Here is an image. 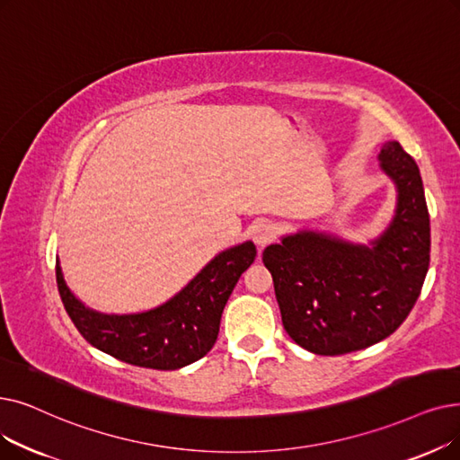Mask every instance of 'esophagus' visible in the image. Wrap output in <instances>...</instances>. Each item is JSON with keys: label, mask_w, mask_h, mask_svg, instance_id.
Returning <instances> with one entry per match:
<instances>
[{"label": "esophagus", "mask_w": 460, "mask_h": 460, "mask_svg": "<svg viewBox=\"0 0 460 460\" xmlns=\"http://www.w3.org/2000/svg\"><path fill=\"white\" fill-rule=\"evenodd\" d=\"M274 238H276V227L272 224L261 222V224L255 226V229H253V243L259 248L269 246L274 241Z\"/></svg>", "instance_id": "obj_1"}]
</instances>
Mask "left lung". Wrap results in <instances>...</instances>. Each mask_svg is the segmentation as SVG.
Returning a JSON list of instances; mask_svg holds the SVG:
<instances>
[{"label": "left lung", "mask_w": 460, "mask_h": 460, "mask_svg": "<svg viewBox=\"0 0 460 460\" xmlns=\"http://www.w3.org/2000/svg\"><path fill=\"white\" fill-rule=\"evenodd\" d=\"M379 167L396 186V210L370 244L298 231L263 252L286 332L315 355H344L382 342L402 325L430 261L423 181L401 143L387 141Z\"/></svg>", "instance_id": "1"}]
</instances>
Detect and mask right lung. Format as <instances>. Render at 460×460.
I'll list each match as a JSON object with an SVG mask.
<instances>
[{
    "label": "right lung",
    "mask_w": 460,
    "mask_h": 460,
    "mask_svg": "<svg viewBox=\"0 0 460 460\" xmlns=\"http://www.w3.org/2000/svg\"><path fill=\"white\" fill-rule=\"evenodd\" d=\"M255 255L250 241L217 253L171 301L141 314H102L84 306L67 288L59 261L56 282L71 322L93 348L128 365L176 370L212 349L227 298Z\"/></svg>",
    "instance_id": "right-lung-1"
}]
</instances>
